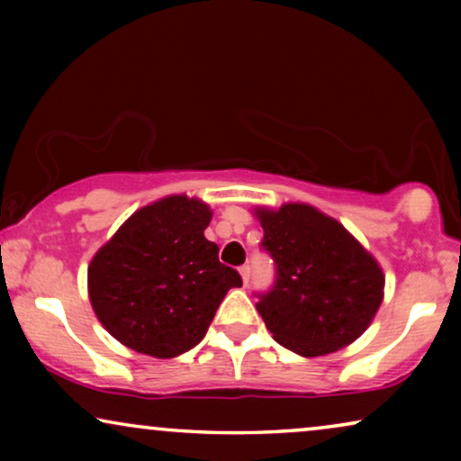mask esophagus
<instances>
[{"label": "esophagus", "mask_w": 461, "mask_h": 461, "mask_svg": "<svg viewBox=\"0 0 461 461\" xmlns=\"http://www.w3.org/2000/svg\"><path fill=\"white\" fill-rule=\"evenodd\" d=\"M239 273H241L243 285H245V287H248V283H249V267H241V268H239Z\"/></svg>", "instance_id": "esophagus-1"}]
</instances>
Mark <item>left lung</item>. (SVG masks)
I'll return each instance as SVG.
<instances>
[{
    "label": "left lung",
    "mask_w": 461,
    "mask_h": 461,
    "mask_svg": "<svg viewBox=\"0 0 461 461\" xmlns=\"http://www.w3.org/2000/svg\"><path fill=\"white\" fill-rule=\"evenodd\" d=\"M275 283L258 294L273 338L302 357H323L361 336L384 298L375 258L338 220L306 203L258 207Z\"/></svg>",
    "instance_id": "8db88e82"
}]
</instances>
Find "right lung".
Returning <instances> with one entry per match:
<instances>
[{"instance_id": "add662e5", "label": "right lung", "mask_w": 461, "mask_h": 461, "mask_svg": "<svg viewBox=\"0 0 461 461\" xmlns=\"http://www.w3.org/2000/svg\"><path fill=\"white\" fill-rule=\"evenodd\" d=\"M212 210L172 194L125 220L87 267V292L104 330L128 348L172 358L203 339L220 302L241 287L203 230Z\"/></svg>"}]
</instances>
